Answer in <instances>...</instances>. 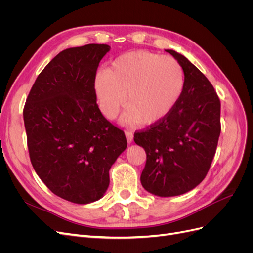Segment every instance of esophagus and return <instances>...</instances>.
<instances>
[{"mask_svg": "<svg viewBox=\"0 0 253 253\" xmlns=\"http://www.w3.org/2000/svg\"><path fill=\"white\" fill-rule=\"evenodd\" d=\"M126 140H127V142H132V141H133L134 133H133L132 131H129V129H127V131H126Z\"/></svg>", "mask_w": 253, "mask_h": 253, "instance_id": "obj_1", "label": "esophagus"}]
</instances>
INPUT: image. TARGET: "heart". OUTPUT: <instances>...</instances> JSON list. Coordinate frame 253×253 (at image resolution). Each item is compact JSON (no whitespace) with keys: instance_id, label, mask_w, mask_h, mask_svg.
<instances>
[{"instance_id":"1","label":"heart","mask_w":253,"mask_h":253,"mask_svg":"<svg viewBox=\"0 0 253 253\" xmlns=\"http://www.w3.org/2000/svg\"><path fill=\"white\" fill-rule=\"evenodd\" d=\"M183 88L185 74L178 61L147 50L119 56L95 80L99 108L105 117L116 116L126 96L124 124H156L173 111Z\"/></svg>"}]
</instances>
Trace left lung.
<instances>
[{"label": "left lung", "mask_w": 253, "mask_h": 253, "mask_svg": "<svg viewBox=\"0 0 253 253\" xmlns=\"http://www.w3.org/2000/svg\"><path fill=\"white\" fill-rule=\"evenodd\" d=\"M185 74V88L173 111L135 132L147 162L142 187L157 196H176L194 189L208 173L220 134V101L206 76L180 53L167 49Z\"/></svg>", "instance_id": "1"}]
</instances>
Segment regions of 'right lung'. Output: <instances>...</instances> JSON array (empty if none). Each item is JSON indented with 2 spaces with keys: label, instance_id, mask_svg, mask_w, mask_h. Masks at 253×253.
Wrapping results in <instances>:
<instances>
[{
  "label": "right lung",
  "instance_id": "1",
  "mask_svg": "<svg viewBox=\"0 0 253 253\" xmlns=\"http://www.w3.org/2000/svg\"><path fill=\"white\" fill-rule=\"evenodd\" d=\"M106 44L59 52L39 74L23 110L30 162L53 194L75 204L100 200L126 149L122 129L97 104L95 79Z\"/></svg>",
  "mask_w": 253,
  "mask_h": 253
}]
</instances>
